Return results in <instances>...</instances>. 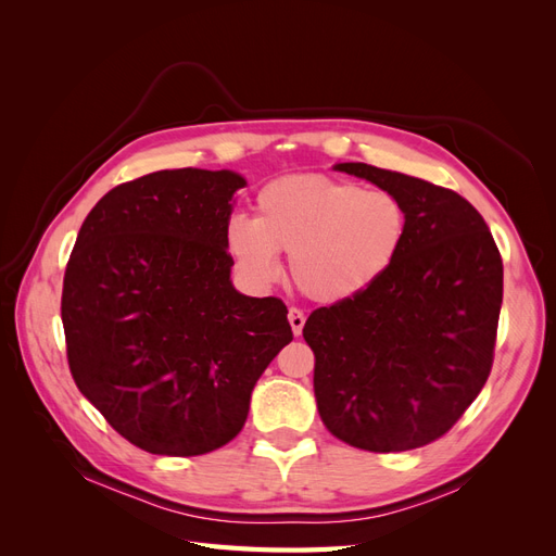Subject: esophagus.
<instances>
[{"label": "esophagus", "mask_w": 556, "mask_h": 556, "mask_svg": "<svg viewBox=\"0 0 556 556\" xmlns=\"http://www.w3.org/2000/svg\"><path fill=\"white\" fill-rule=\"evenodd\" d=\"M288 319H290V327L294 331V336L301 333V329H304V323H306V315L301 308H290L288 311Z\"/></svg>", "instance_id": "34e87169"}]
</instances>
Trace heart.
Masks as SVG:
<instances>
[{"label":"heart","instance_id":"1","mask_svg":"<svg viewBox=\"0 0 556 556\" xmlns=\"http://www.w3.org/2000/svg\"><path fill=\"white\" fill-rule=\"evenodd\" d=\"M408 233V213L390 192L333 176H288L264 185L255 220L229 217L225 245L252 285L290 278L319 304H341L371 290L394 266Z\"/></svg>","mask_w":556,"mask_h":556}]
</instances>
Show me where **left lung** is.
I'll use <instances>...</instances> for the list:
<instances>
[{
    "mask_svg": "<svg viewBox=\"0 0 556 556\" xmlns=\"http://www.w3.org/2000/svg\"><path fill=\"white\" fill-rule=\"evenodd\" d=\"M333 169L394 192L408 233L371 290L306 319L317 410L329 433L352 447H422L457 425L490 378L501 252L457 192L362 162Z\"/></svg>",
    "mask_w": 556,
    "mask_h": 556,
    "instance_id": "1",
    "label": "left lung"
}]
</instances>
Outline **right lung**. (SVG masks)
<instances>
[{
  "label": "right lung",
  "instance_id": "1",
  "mask_svg": "<svg viewBox=\"0 0 556 556\" xmlns=\"http://www.w3.org/2000/svg\"><path fill=\"white\" fill-rule=\"evenodd\" d=\"M233 172L174 169L117 185L83 223L62 285L74 382L150 454L197 457L243 429L252 387L292 341L278 296L233 290Z\"/></svg>",
  "mask_w": 556,
  "mask_h": 556
}]
</instances>
